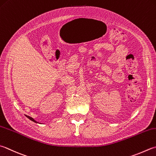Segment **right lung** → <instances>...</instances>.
Here are the masks:
<instances>
[{
	"mask_svg": "<svg viewBox=\"0 0 156 156\" xmlns=\"http://www.w3.org/2000/svg\"><path fill=\"white\" fill-rule=\"evenodd\" d=\"M26 117H27V118H29L30 120H32V121H33V122H36V121H35L34 120V119H33L32 118H31V117H30V116H27V115H26Z\"/></svg>",
	"mask_w": 156,
	"mask_h": 156,
	"instance_id": "obj_1",
	"label": "right lung"
}]
</instances>
